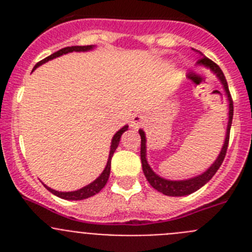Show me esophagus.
I'll return each mask as SVG.
<instances>
[{
    "instance_id": "34e87169",
    "label": "esophagus",
    "mask_w": 252,
    "mask_h": 252,
    "mask_svg": "<svg viewBox=\"0 0 252 252\" xmlns=\"http://www.w3.org/2000/svg\"><path fill=\"white\" fill-rule=\"evenodd\" d=\"M145 121H146L145 116L141 115V113H136V115L132 116V119H131L130 121V126L136 130V128L141 127L142 125L145 124Z\"/></svg>"
}]
</instances>
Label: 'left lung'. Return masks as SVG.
<instances>
[{
    "mask_svg": "<svg viewBox=\"0 0 252 252\" xmlns=\"http://www.w3.org/2000/svg\"><path fill=\"white\" fill-rule=\"evenodd\" d=\"M198 54L199 60L197 62V65L199 66H206L207 69H209L213 74H216V77L218 78V81L221 82L222 87H223L224 93H226L227 101H228V122H227V128H226V136H224V142L223 146H222L221 151L218 154L217 159L213 161V164L207 169L204 173L197 175V177L189 178V179H183V180H169L165 178L158 175L155 171L151 169V166L149 165L148 159H146V136L144 130L140 128L139 133L141 136V151H140V157H141V164H142V171L145 174L146 179L150 183V186L154 189H157L158 192L162 193V194L169 195V197H183V195H188L194 193L195 190H198L199 188L207 184L209 180L212 179L213 175L217 173V170L221 166L222 161H223L224 157H226L227 146H228V139H230V130H231V124H232V117H233V102L231 98L230 91H228V84H227L226 78H224L223 72L221 70V68L217 65L216 63H213L212 60H209L208 58L204 54H202L201 51L193 49Z\"/></svg>",
    "mask_w": 252,
    "mask_h": 252,
    "instance_id": "left-lung-1",
    "label": "left lung"
}]
</instances>
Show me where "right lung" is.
Listing matches in <instances>:
<instances>
[{
  "label": "right lung",
  "mask_w": 252,
  "mask_h": 252,
  "mask_svg": "<svg viewBox=\"0 0 252 252\" xmlns=\"http://www.w3.org/2000/svg\"><path fill=\"white\" fill-rule=\"evenodd\" d=\"M92 49H94V45L66 46V48L60 49V50H58L57 53L49 55L48 58H45V59H43L41 62H39V63L34 66V69H36L37 66H40L41 64L46 63V62H49V60L60 57V55L68 54V53H73V51H90V50H92ZM126 130H128L127 125H125L124 127L120 128V130L117 131L115 135H113L112 141H111L110 155H108V160H107L106 166H104V169H103V171L101 173V175H99V177L97 178L95 180H93L92 183H90L88 186L83 187V188H81V189H77V190H74V192H59V190H55V189L49 188L48 186H45V188L48 189L49 192L53 193L54 195H57V197H59V198H63V199H66V201H82V199L90 198V197H92V195H94V194H97V193L101 192V189L106 186L107 180H108V178H110L111 159H112V157H113V153H115L116 149H117V146H119L120 139H121L122 133H124Z\"/></svg>",
  "instance_id": "add662e5"
}]
</instances>
